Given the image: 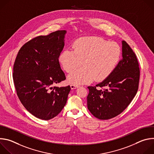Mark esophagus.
<instances>
[{
	"instance_id": "esophagus-1",
	"label": "esophagus",
	"mask_w": 154,
	"mask_h": 154,
	"mask_svg": "<svg viewBox=\"0 0 154 154\" xmlns=\"http://www.w3.org/2000/svg\"><path fill=\"white\" fill-rule=\"evenodd\" d=\"M70 86H71V88L72 90L76 89V88H77L79 87V86H77V85H72V84H71V85H70Z\"/></svg>"
}]
</instances>
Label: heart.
Returning a JSON list of instances; mask_svg holds the SVG:
<instances>
[{
  "label": "heart",
  "instance_id": "b5f03b06",
  "mask_svg": "<svg viewBox=\"0 0 154 154\" xmlns=\"http://www.w3.org/2000/svg\"><path fill=\"white\" fill-rule=\"evenodd\" d=\"M73 50L66 49L59 55L58 60L68 73V82L72 85L101 82L114 71L120 60L121 48L118 43L99 37H82L72 44Z\"/></svg>",
  "mask_w": 154,
  "mask_h": 154
}]
</instances>
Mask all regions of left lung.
I'll use <instances>...</instances> for the list:
<instances>
[{"label": "left lung", "mask_w": 154, "mask_h": 154, "mask_svg": "<svg viewBox=\"0 0 154 154\" xmlns=\"http://www.w3.org/2000/svg\"><path fill=\"white\" fill-rule=\"evenodd\" d=\"M122 59L114 71L101 83L88 87V108L99 119L121 114L138 91L140 72L137 56L126 41H122Z\"/></svg>", "instance_id": "1"}]
</instances>
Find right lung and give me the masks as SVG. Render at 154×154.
Returning a JSON list of instances; mask_svg holds the SVG:
<instances>
[{
    "label": "right lung",
    "mask_w": 154,
    "mask_h": 154,
    "mask_svg": "<svg viewBox=\"0 0 154 154\" xmlns=\"http://www.w3.org/2000/svg\"><path fill=\"white\" fill-rule=\"evenodd\" d=\"M66 30L38 36L19 49L13 78L17 95L27 110L34 116L49 120L57 116L66 103L69 85L52 87L66 79L58 57L64 46Z\"/></svg>",
    "instance_id": "add662e5"
}]
</instances>
